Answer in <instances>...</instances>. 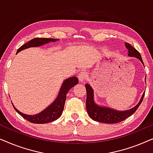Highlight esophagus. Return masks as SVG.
Masks as SVG:
<instances>
[{
	"mask_svg": "<svg viewBox=\"0 0 153 153\" xmlns=\"http://www.w3.org/2000/svg\"><path fill=\"white\" fill-rule=\"evenodd\" d=\"M87 78V74L85 72H81L79 73V76H78V79L79 81L82 82V81H84L85 79Z\"/></svg>",
	"mask_w": 153,
	"mask_h": 153,
	"instance_id": "1",
	"label": "esophagus"
}]
</instances>
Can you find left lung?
<instances>
[{
	"label": "left lung",
	"mask_w": 153,
	"mask_h": 153,
	"mask_svg": "<svg viewBox=\"0 0 153 153\" xmlns=\"http://www.w3.org/2000/svg\"><path fill=\"white\" fill-rule=\"evenodd\" d=\"M125 46L128 49V56L139 58L143 64V60H142L141 56L139 52L135 48H134L130 44L125 42ZM85 89H86L87 94L85 105H86L87 112L89 116L94 120L100 123H108V124H114V123L122 122L128 117L131 116L139 108L140 104L143 101L144 95H145V93H143L139 103L135 107L129 110L125 111H118L111 109V108L101 107V106H97L93 101V89L88 84H85Z\"/></svg>",
	"instance_id": "1"
}]
</instances>
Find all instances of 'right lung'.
Segmentation results:
<instances>
[{"mask_svg":"<svg viewBox=\"0 0 153 153\" xmlns=\"http://www.w3.org/2000/svg\"><path fill=\"white\" fill-rule=\"evenodd\" d=\"M57 40V39L53 38H33L28 42L24 44L20 48H19L16 53L22 51V50L28 49L29 47H39V46L45 45L46 43L50 42H55ZM79 82L78 79L76 77L73 76L71 78L66 79L62 83L61 88L58 94V97L53 102V103L51 104L49 107H47L43 111H42L39 114L37 115H33V116H28V115L22 114L19 111H18L14 107L13 104V107L16 112L19 114L21 115L23 118L26 119L29 122L35 123V124H45V123H48L52 121L56 120L59 117L61 116L62 111H63L65 102L66 100V95L68 93L71 88H72L74 85L77 84Z\"/></svg>","mask_w":153,"mask_h":153,"instance_id":"add662e5","label":"right lung"}]
</instances>
